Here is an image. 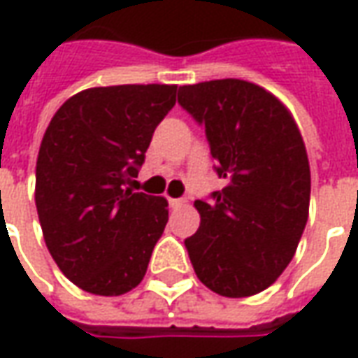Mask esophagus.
Masks as SVG:
<instances>
[{
	"instance_id": "34e87169",
	"label": "esophagus",
	"mask_w": 358,
	"mask_h": 358,
	"mask_svg": "<svg viewBox=\"0 0 358 358\" xmlns=\"http://www.w3.org/2000/svg\"><path fill=\"white\" fill-rule=\"evenodd\" d=\"M169 203H171V207H182V205L186 203V199H182V197H171Z\"/></svg>"
}]
</instances>
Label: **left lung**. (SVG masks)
Returning a JSON list of instances; mask_svg holds the SVG:
<instances>
[{
  "instance_id": "8db88e82",
  "label": "left lung",
  "mask_w": 358,
  "mask_h": 358,
  "mask_svg": "<svg viewBox=\"0 0 358 358\" xmlns=\"http://www.w3.org/2000/svg\"><path fill=\"white\" fill-rule=\"evenodd\" d=\"M178 102L205 126L224 186L197 199L186 248L197 279L221 296L266 291L291 264L308 221L310 164L289 108L259 85H184Z\"/></svg>"
}]
</instances>
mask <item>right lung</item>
Instances as JSON below:
<instances>
[{
	"label": "right lung",
	"instance_id": "right-lung-1",
	"mask_svg": "<svg viewBox=\"0 0 358 358\" xmlns=\"http://www.w3.org/2000/svg\"><path fill=\"white\" fill-rule=\"evenodd\" d=\"M176 85L92 87L67 99L36 159L34 201L44 242L67 279L120 296L145 277L169 221L164 197L134 192Z\"/></svg>",
	"mask_w": 358,
	"mask_h": 358
}]
</instances>
